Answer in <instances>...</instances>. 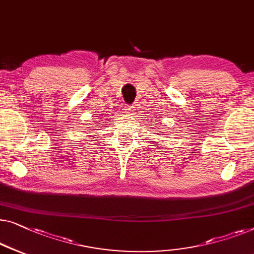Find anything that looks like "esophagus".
I'll list each match as a JSON object with an SVG mask.
<instances>
[{
	"label": "esophagus",
	"mask_w": 254,
	"mask_h": 254,
	"mask_svg": "<svg viewBox=\"0 0 254 254\" xmlns=\"http://www.w3.org/2000/svg\"><path fill=\"white\" fill-rule=\"evenodd\" d=\"M124 110H126V113H127V114H133L134 112H135V109H134V106H127L126 107V109H124Z\"/></svg>",
	"instance_id": "obj_1"
}]
</instances>
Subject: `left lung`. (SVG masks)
Wrapping results in <instances>:
<instances>
[{"label":"left lung","instance_id":"obj_1","mask_svg":"<svg viewBox=\"0 0 254 254\" xmlns=\"http://www.w3.org/2000/svg\"><path fill=\"white\" fill-rule=\"evenodd\" d=\"M156 128H158V127H156ZM160 134H161V133H160Z\"/></svg>","mask_w":254,"mask_h":254}]
</instances>
